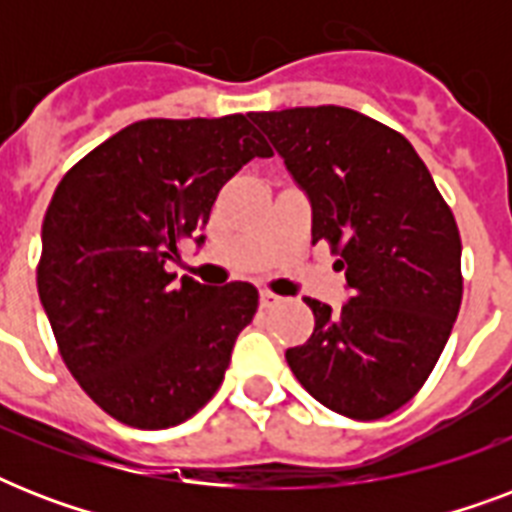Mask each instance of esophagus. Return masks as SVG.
<instances>
[{"label": "esophagus", "instance_id": "obj_1", "mask_svg": "<svg viewBox=\"0 0 512 512\" xmlns=\"http://www.w3.org/2000/svg\"><path fill=\"white\" fill-rule=\"evenodd\" d=\"M281 297L279 295H273V292H260V308H265V311H271L273 305H279Z\"/></svg>", "mask_w": 512, "mask_h": 512}]
</instances>
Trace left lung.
I'll use <instances>...</instances> for the list:
<instances>
[{"instance_id":"obj_1","label":"left lung","mask_w":512,"mask_h":512,"mask_svg":"<svg viewBox=\"0 0 512 512\" xmlns=\"http://www.w3.org/2000/svg\"><path fill=\"white\" fill-rule=\"evenodd\" d=\"M313 212V244L340 255L342 308L308 297L311 340L287 364L316 401L353 420L396 412L433 372L462 303V241L412 143L342 106L249 116Z\"/></svg>"}]
</instances>
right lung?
Segmentation results:
<instances>
[{"label": "right lung", "mask_w": 512, "mask_h": 512, "mask_svg": "<svg viewBox=\"0 0 512 512\" xmlns=\"http://www.w3.org/2000/svg\"><path fill=\"white\" fill-rule=\"evenodd\" d=\"M271 148L247 116L143 119L68 170L42 223L39 300L60 356L114 420L180 425L223 382L257 311L247 281L177 279L180 244H204L217 193Z\"/></svg>", "instance_id": "add662e5"}]
</instances>
